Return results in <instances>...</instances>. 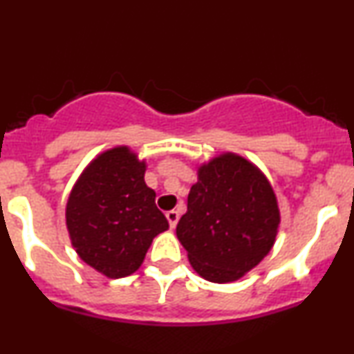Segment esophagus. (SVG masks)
Segmentation results:
<instances>
[{
    "label": "esophagus",
    "instance_id": "34e87169",
    "mask_svg": "<svg viewBox=\"0 0 354 354\" xmlns=\"http://www.w3.org/2000/svg\"><path fill=\"white\" fill-rule=\"evenodd\" d=\"M166 218H168L169 226H171V228H174V226L178 225V219H180V213H178V211L171 209V211H168V213H166Z\"/></svg>",
    "mask_w": 354,
    "mask_h": 354
}]
</instances>
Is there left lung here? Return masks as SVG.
I'll use <instances>...</instances> for the list:
<instances>
[{"label": "left lung", "mask_w": 354, "mask_h": 354, "mask_svg": "<svg viewBox=\"0 0 354 354\" xmlns=\"http://www.w3.org/2000/svg\"><path fill=\"white\" fill-rule=\"evenodd\" d=\"M281 214L273 186L254 163L223 151L198 165L176 236L201 278L233 283L261 263Z\"/></svg>", "instance_id": "1"}]
</instances>
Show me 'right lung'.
Here are the masks:
<instances>
[{"label":"right lung","mask_w":354,"mask_h":354,"mask_svg":"<svg viewBox=\"0 0 354 354\" xmlns=\"http://www.w3.org/2000/svg\"><path fill=\"white\" fill-rule=\"evenodd\" d=\"M146 166L129 146H113L89 161L68 196L71 246L106 278L140 270L153 239L169 228L145 183Z\"/></svg>","instance_id":"right-lung-1"}]
</instances>
